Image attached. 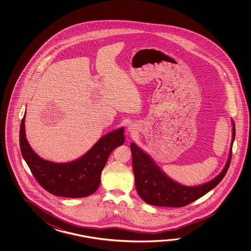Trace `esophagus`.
I'll list each match as a JSON object with an SVG mask.
<instances>
[{"instance_id": "34e87169", "label": "esophagus", "mask_w": 251, "mask_h": 251, "mask_svg": "<svg viewBox=\"0 0 251 251\" xmlns=\"http://www.w3.org/2000/svg\"><path fill=\"white\" fill-rule=\"evenodd\" d=\"M128 129H129V131H130V132H133V131H134L133 129H135V128H133V126H129Z\"/></svg>"}]
</instances>
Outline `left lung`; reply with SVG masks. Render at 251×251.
Here are the masks:
<instances>
[{
    "label": "left lung",
    "mask_w": 251,
    "mask_h": 251,
    "mask_svg": "<svg viewBox=\"0 0 251 251\" xmlns=\"http://www.w3.org/2000/svg\"><path fill=\"white\" fill-rule=\"evenodd\" d=\"M235 138V124L232 122V142L229 160L218 176L213 180L198 187H185L173 181L160 171L148 155L132 143L133 174L135 187L140 198L149 204L157 206L183 207L195 202L198 198L216 187L229 169L232 154V144Z\"/></svg>",
    "instance_id": "left-lung-1"
}]
</instances>
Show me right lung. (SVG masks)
<instances>
[{
	"label": "right lung",
	"mask_w": 251,
	"mask_h": 251,
	"mask_svg": "<svg viewBox=\"0 0 251 251\" xmlns=\"http://www.w3.org/2000/svg\"><path fill=\"white\" fill-rule=\"evenodd\" d=\"M23 117L20 130L22 154L36 180L48 192L63 198L88 197L96 191L101 171L114 150L125 142L124 128L100 139L85 155L68 163L45 160L34 152L27 143Z\"/></svg>",
	"instance_id": "right-lung-1"
}]
</instances>
